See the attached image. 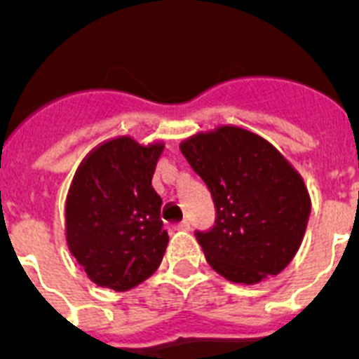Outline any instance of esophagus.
<instances>
[{
	"label": "esophagus",
	"instance_id": "34e87169",
	"mask_svg": "<svg viewBox=\"0 0 359 359\" xmlns=\"http://www.w3.org/2000/svg\"><path fill=\"white\" fill-rule=\"evenodd\" d=\"M175 229H179V231H188V229H190V222H188V219H184V222H180V224L175 225Z\"/></svg>",
	"mask_w": 359,
	"mask_h": 359
}]
</instances>
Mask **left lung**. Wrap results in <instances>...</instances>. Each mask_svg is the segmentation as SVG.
Instances as JSON below:
<instances>
[{
    "instance_id": "left-lung-1",
    "label": "left lung",
    "mask_w": 359,
    "mask_h": 359,
    "mask_svg": "<svg viewBox=\"0 0 359 359\" xmlns=\"http://www.w3.org/2000/svg\"><path fill=\"white\" fill-rule=\"evenodd\" d=\"M180 151L216 208L214 227L196 231L208 264L245 285L281 272L300 248L309 218L298 173L268 141L235 126L196 135Z\"/></svg>"
}]
</instances>
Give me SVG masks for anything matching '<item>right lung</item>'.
I'll list each match as a JSON object with an SVG mask.
<instances>
[{"instance_id":"1","label":"right lung","mask_w":359,"mask_h":359,"mask_svg":"<svg viewBox=\"0 0 359 359\" xmlns=\"http://www.w3.org/2000/svg\"><path fill=\"white\" fill-rule=\"evenodd\" d=\"M162 149L119 137L98 147L76 175L67 240L93 283L128 290L160 266L169 236L152 175Z\"/></svg>"}]
</instances>
